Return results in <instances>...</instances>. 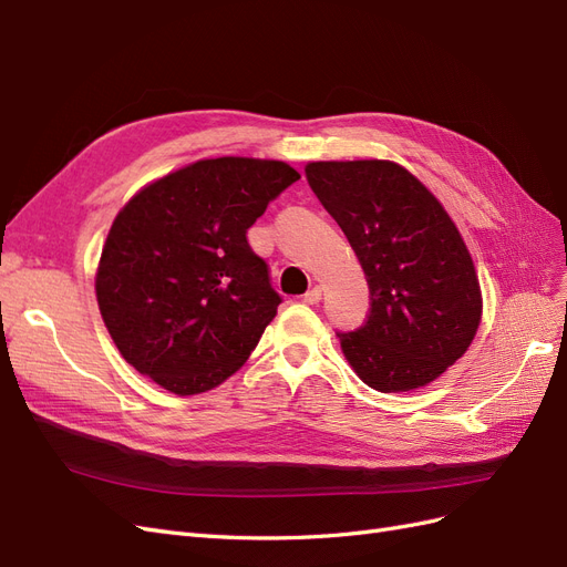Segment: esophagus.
I'll return each instance as SVG.
<instances>
[{
	"label": "esophagus",
	"instance_id": "34e87169",
	"mask_svg": "<svg viewBox=\"0 0 567 567\" xmlns=\"http://www.w3.org/2000/svg\"><path fill=\"white\" fill-rule=\"evenodd\" d=\"M321 300V288H310V290H307V293L302 296V302H307V305H317Z\"/></svg>",
	"mask_w": 567,
	"mask_h": 567
}]
</instances>
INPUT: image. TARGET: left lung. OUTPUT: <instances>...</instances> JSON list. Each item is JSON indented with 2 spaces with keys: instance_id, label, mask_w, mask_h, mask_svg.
Segmentation results:
<instances>
[{
  "instance_id": "obj_1",
  "label": "left lung",
  "mask_w": 567,
  "mask_h": 567,
  "mask_svg": "<svg viewBox=\"0 0 567 567\" xmlns=\"http://www.w3.org/2000/svg\"><path fill=\"white\" fill-rule=\"evenodd\" d=\"M305 175L369 281L367 321L338 331L348 362L381 392L435 381L468 350L483 312L471 252L454 221L398 163H310Z\"/></svg>"
}]
</instances>
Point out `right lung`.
<instances>
[{
  "instance_id": "add662e5",
  "label": "right lung",
  "mask_w": 567,
  "mask_h": 567,
  "mask_svg": "<svg viewBox=\"0 0 567 567\" xmlns=\"http://www.w3.org/2000/svg\"><path fill=\"white\" fill-rule=\"evenodd\" d=\"M298 179L281 161H198L117 213L96 300L127 364L175 394L213 390L244 367L281 305L248 229Z\"/></svg>"
}]
</instances>
